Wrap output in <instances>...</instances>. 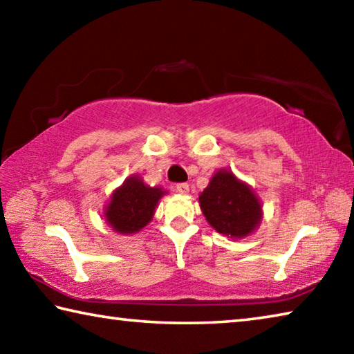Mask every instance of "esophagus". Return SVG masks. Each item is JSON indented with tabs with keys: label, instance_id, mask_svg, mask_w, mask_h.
<instances>
[{
	"label": "esophagus",
	"instance_id": "obj_1",
	"mask_svg": "<svg viewBox=\"0 0 354 354\" xmlns=\"http://www.w3.org/2000/svg\"><path fill=\"white\" fill-rule=\"evenodd\" d=\"M176 192H179L181 195L189 194V184L187 183H179L176 184Z\"/></svg>",
	"mask_w": 354,
	"mask_h": 354
}]
</instances>
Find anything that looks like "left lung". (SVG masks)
Returning a JSON list of instances; mask_svg holds the SVG:
<instances>
[{
    "instance_id": "8db88e82",
    "label": "left lung",
    "mask_w": 354,
    "mask_h": 354,
    "mask_svg": "<svg viewBox=\"0 0 354 354\" xmlns=\"http://www.w3.org/2000/svg\"><path fill=\"white\" fill-rule=\"evenodd\" d=\"M200 207L207 223L220 234L242 239L251 234L262 220V206L253 189L221 169L200 194Z\"/></svg>"
}]
</instances>
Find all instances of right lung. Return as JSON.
I'll use <instances>...</instances> for the list:
<instances>
[{"mask_svg": "<svg viewBox=\"0 0 354 354\" xmlns=\"http://www.w3.org/2000/svg\"><path fill=\"white\" fill-rule=\"evenodd\" d=\"M165 194L162 187H149L140 176H129L113 190L104 209L106 223L118 234H136L151 221L154 209Z\"/></svg>", "mask_w": 354, "mask_h": 354, "instance_id": "1", "label": "right lung"}]
</instances>
